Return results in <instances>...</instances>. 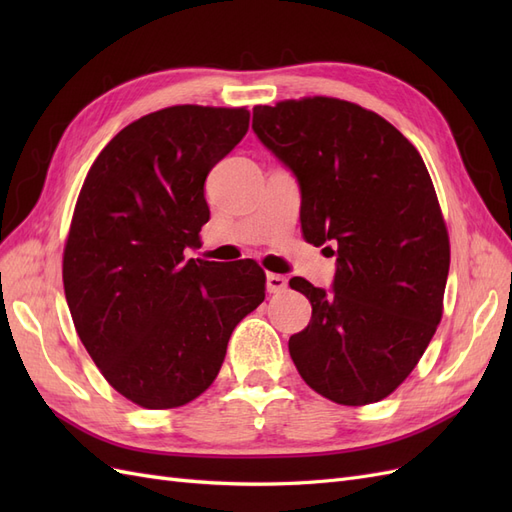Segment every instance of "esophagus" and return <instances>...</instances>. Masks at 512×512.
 Masks as SVG:
<instances>
[{"label": "esophagus", "instance_id": "34e87169", "mask_svg": "<svg viewBox=\"0 0 512 512\" xmlns=\"http://www.w3.org/2000/svg\"><path fill=\"white\" fill-rule=\"evenodd\" d=\"M288 288V280L284 275H277V273H267V292L277 294V292H284Z\"/></svg>", "mask_w": 512, "mask_h": 512}]
</instances>
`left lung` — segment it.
<instances>
[{"label":"left lung","instance_id":"obj_1","mask_svg":"<svg viewBox=\"0 0 512 512\" xmlns=\"http://www.w3.org/2000/svg\"><path fill=\"white\" fill-rule=\"evenodd\" d=\"M252 130L299 183L305 241L337 256L331 290L290 280L312 303L292 361L335 404H374L442 318L451 245L427 166L389 121L337 98L256 106Z\"/></svg>","mask_w":512,"mask_h":512}]
</instances>
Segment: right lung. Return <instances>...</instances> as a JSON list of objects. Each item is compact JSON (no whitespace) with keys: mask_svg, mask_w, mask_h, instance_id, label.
<instances>
[{"mask_svg":"<svg viewBox=\"0 0 512 512\" xmlns=\"http://www.w3.org/2000/svg\"><path fill=\"white\" fill-rule=\"evenodd\" d=\"M247 128V108L145 115L102 149L76 200L64 250L74 327L108 384L143 408L205 393L232 331L265 301L254 260L185 258L209 222V170Z\"/></svg>","mask_w":512,"mask_h":512,"instance_id":"add662e5","label":"right lung"}]
</instances>
